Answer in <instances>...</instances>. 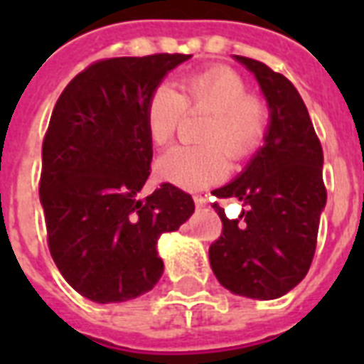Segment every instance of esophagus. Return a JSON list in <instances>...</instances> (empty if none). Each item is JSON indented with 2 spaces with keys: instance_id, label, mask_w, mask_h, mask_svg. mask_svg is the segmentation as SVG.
Listing matches in <instances>:
<instances>
[{
  "instance_id": "34e87169",
  "label": "esophagus",
  "mask_w": 364,
  "mask_h": 364,
  "mask_svg": "<svg viewBox=\"0 0 364 364\" xmlns=\"http://www.w3.org/2000/svg\"><path fill=\"white\" fill-rule=\"evenodd\" d=\"M194 204H196V208H198V210H202V208H205V205H208V200H205L204 196H194Z\"/></svg>"
}]
</instances>
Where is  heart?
Listing matches in <instances>:
<instances>
[{"mask_svg": "<svg viewBox=\"0 0 364 364\" xmlns=\"http://www.w3.org/2000/svg\"><path fill=\"white\" fill-rule=\"evenodd\" d=\"M210 111L200 141L166 151L156 171L166 181L187 191H200L217 183L228 170V156L243 160L264 143L268 109L264 102L247 94V85L225 65L183 77L177 92L168 85L154 88L145 107V128L154 145H166L176 136L183 111Z\"/></svg>", "mask_w": 364, "mask_h": 364, "instance_id": "obj_1", "label": "heart"}]
</instances>
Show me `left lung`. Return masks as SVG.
Masks as SVG:
<instances>
[{"mask_svg":"<svg viewBox=\"0 0 364 364\" xmlns=\"http://www.w3.org/2000/svg\"><path fill=\"white\" fill-rule=\"evenodd\" d=\"M253 71L270 109L264 145L232 183L213 191L247 210L223 221L210 245V264L223 287L247 299H279L296 287L316 253L319 217L327 204L323 149L293 82L259 60L234 56Z\"/></svg>","mask_w":364,"mask_h":364,"instance_id":"left-lung-1","label":"left lung"}]
</instances>
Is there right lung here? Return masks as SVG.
Instances as JSON below:
<instances>
[{"label":"right lung","instance_id":"add662e5","mask_svg":"<svg viewBox=\"0 0 364 364\" xmlns=\"http://www.w3.org/2000/svg\"><path fill=\"white\" fill-rule=\"evenodd\" d=\"M191 54L94 62L60 94L43 139L39 198L47 242L64 279L109 304L147 293L164 272L156 243L193 215V196L162 183L145 198L153 141L145 107Z\"/></svg>","mask_w":364,"mask_h":364}]
</instances>
